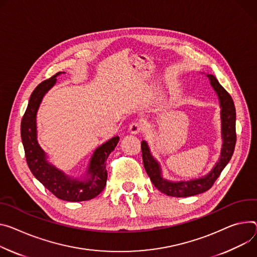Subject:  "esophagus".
I'll use <instances>...</instances> for the list:
<instances>
[{
	"label": "esophagus",
	"instance_id": "esophagus-1",
	"mask_svg": "<svg viewBox=\"0 0 257 257\" xmlns=\"http://www.w3.org/2000/svg\"><path fill=\"white\" fill-rule=\"evenodd\" d=\"M142 130H143V124L138 121L132 122L129 126V131L133 134H137L139 132H142Z\"/></svg>",
	"mask_w": 257,
	"mask_h": 257
}]
</instances>
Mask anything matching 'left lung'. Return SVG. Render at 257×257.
Returning <instances> with one entry per match:
<instances>
[{
    "label": "left lung",
    "instance_id": "1",
    "mask_svg": "<svg viewBox=\"0 0 257 257\" xmlns=\"http://www.w3.org/2000/svg\"><path fill=\"white\" fill-rule=\"evenodd\" d=\"M207 77L209 78L210 83H211L219 97L221 107V134L223 139L220 159L216 163V165L214 166L212 171L208 175L195 180L179 182L168 181L161 176L160 166L158 162L151 155L148 144L145 141L142 143V153L145 169L150 176L153 184L161 193L167 196L176 198L191 197L211 189V186L229 162L232 154H234L237 141L236 108L234 101H232L227 91L218 83L214 76L207 75Z\"/></svg>",
    "mask_w": 257,
    "mask_h": 257
}]
</instances>
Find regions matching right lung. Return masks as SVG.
Instances as JSON below:
<instances>
[{
  "mask_svg": "<svg viewBox=\"0 0 257 257\" xmlns=\"http://www.w3.org/2000/svg\"><path fill=\"white\" fill-rule=\"evenodd\" d=\"M59 74L57 73L50 79L43 81L32 93L29 105L21 120V141L30 170L46 189L60 200L68 202L87 201L98 196L104 189L107 179L106 159L118 145L120 137L110 138L94 152L87 171L89 178L83 181L64 175L63 172L46 161L45 153L37 142L36 115L43 96L55 84L56 76Z\"/></svg>",
  "mask_w": 257,
  "mask_h": 257,
  "instance_id": "right-lung-1",
  "label": "right lung"
}]
</instances>
